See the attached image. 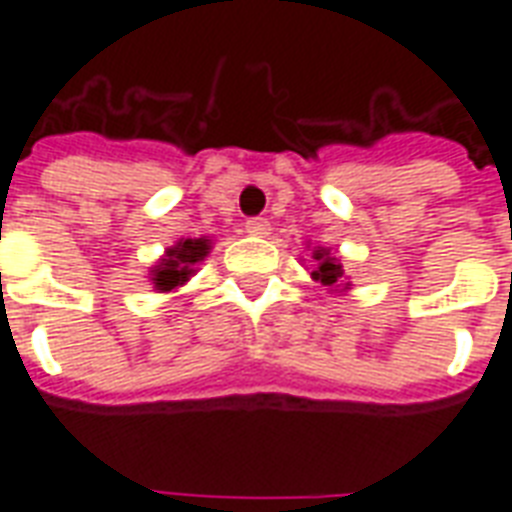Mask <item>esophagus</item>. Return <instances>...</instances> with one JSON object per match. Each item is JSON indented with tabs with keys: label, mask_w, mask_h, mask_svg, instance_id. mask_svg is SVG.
I'll return each mask as SVG.
<instances>
[{
	"label": "esophagus",
	"mask_w": 512,
	"mask_h": 512,
	"mask_svg": "<svg viewBox=\"0 0 512 512\" xmlns=\"http://www.w3.org/2000/svg\"><path fill=\"white\" fill-rule=\"evenodd\" d=\"M244 227L249 235H268V230H271V224H268V219H263V216H252V219H246Z\"/></svg>",
	"instance_id": "obj_1"
}]
</instances>
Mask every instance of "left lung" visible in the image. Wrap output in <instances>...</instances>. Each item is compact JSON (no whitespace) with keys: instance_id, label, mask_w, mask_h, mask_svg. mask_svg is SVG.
<instances>
[{"instance_id":"obj_1","label":"left lung","mask_w":512,"mask_h":512,"mask_svg":"<svg viewBox=\"0 0 512 512\" xmlns=\"http://www.w3.org/2000/svg\"><path fill=\"white\" fill-rule=\"evenodd\" d=\"M315 260H318V271H312V277L318 279V282H323V285H334L337 279L343 277L340 263H337L334 257H329L326 249H315Z\"/></svg>"}]
</instances>
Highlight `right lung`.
Instances as JSON below:
<instances>
[{
	"label": "right lung",
	"instance_id": "right-lung-1",
	"mask_svg": "<svg viewBox=\"0 0 512 512\" xmlns=\"http://www.w3.org/2000/svg\"><path fill=\"white\" fill-rule=\"evenodd\" d=\"M205 255H208V238H189V241H180L178 246H172L167 257L161 260V266L153 268V285H156V290L164 293V290L183 285L191 277L194 266Z\"/></svg>",
	"mask_w": 512,
	"mask_h": 512
}]
</instances>
